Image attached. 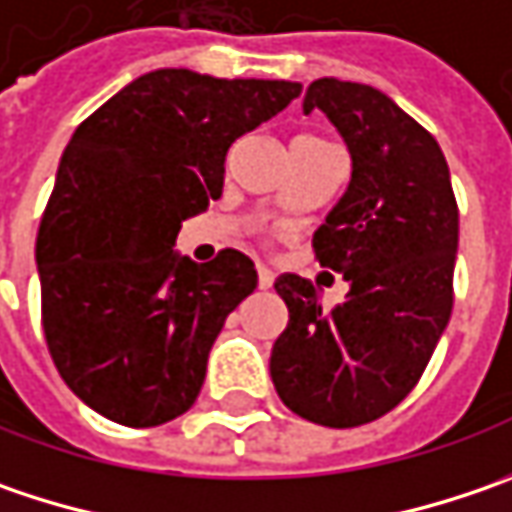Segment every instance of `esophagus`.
Returning a JSON list of instances; mask_svg holds the SVG:
<instances>
[{"label":"esophagus","mask_w":512,"mask_h":512,"mask_svg":"<svg viewBox=\"0 0 512 512\" xmlns=\"http://www.w3.org/2000/svg\"><path fill=\"white\" fill-rule=\"evenodd\" d=\"M272 283H275V272L266 269V266H257V286L260 289H272Z\"/></svg>","instance_id":"obj_1"}]
</instances>
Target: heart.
<instances>
[{"label":"heart","mask_w":512,"mask_h":512,"mask_svg":"<svg viewBox=\"0 0 512 512\" xmlns=\"http://www.w3.org/2000/svg\"><path fill=\"white\" fill-rule=\"evenodd\" d=\"M298 143H321V140H315V137H300Z\"/></svg>","instance_id":"obj_1"}]
</instances>
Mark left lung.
Returning a JSON list of instances; mask_svg holds the SVG:
<instances>
[{"instance_id":"left-lung-1","label":"left lung","mask_w":512,"mask_h":512,"mask_svg":"<svg viewBox=\"0 0 512 512\" xmlns=\"http://www.w3.org/2000/svg\"><path fill=\"white\" fill-rule=\"evenodd\" d=\"M312 108L352 154L349 189L312 237L315 260L344 275L349 295L323 309L312 280L280 275L289 323L269 369L295 415L349 430L410 395L447 329L458 203L441 145L378 88L315 79L303 97Z\"/></svg>"}]
</instances>
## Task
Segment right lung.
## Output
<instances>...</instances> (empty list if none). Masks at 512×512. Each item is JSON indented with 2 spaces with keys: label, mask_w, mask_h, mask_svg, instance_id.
Instances as JSON below:
<instances>
[{
  "label": "right lung",
  "mask_w": 512,
  "mask_h": 512,
  "mask_svg": "<svg viewBox=\"0 0 512 512\" xmlns=\"http://www.w3.org/2000/svg\"><path fill=\"white\" fill-rule=\"evenodd\" d=\"M298 94L283 79L163 68L74 131L36 234L42 329L62 381L108 421L160 427L197 401L257 272L237 249L191 263L174 240L220 197L232 143Z\"/></svg>",
  "instance_id": "right-lung-1"
}]
</instances>
